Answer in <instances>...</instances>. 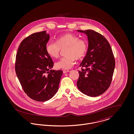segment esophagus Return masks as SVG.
<instances>
[{
  "mask_svg": "<svg viewBox=\"0 0 134 134\" xmlns=\"http://www.w3.org/2000/svg\"><path fill=\"white\" fill-rule=\"evenodd\" d=\"M70 72V71L68 70H66V69H65V70H63V73H67V72Z\"/></svg>",
  "mask_w": 134,
  "mask_h": 134,
  "instance_id": "esophagus-1",
  "label": "esophagus"
}]
</instances>
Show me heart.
<instances>
[{
	"instance_id": "obj_1",
	"label": "heart",
	"mask_w": 134,
	"mask_h": 134,
	"mask_svg": "<svg viewBox=\"0 0 134 134\" xmlns=\"http://www.w3.org/2000/svg\"><path fill=\"white\" fill-rule=\"evenodd\" d=\"M64 49L66 56L59 60L55 66L57 69L67 70L73 66L75 59L79 60L84 57L88 49V44L76 35L67 33L58 37L56 43H48L45 47L46 53L52 58H57L60 50Z\"/></svg>"
}]
</instances>
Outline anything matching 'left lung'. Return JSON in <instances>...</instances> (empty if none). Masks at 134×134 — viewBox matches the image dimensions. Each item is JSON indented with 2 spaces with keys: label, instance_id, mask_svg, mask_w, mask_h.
Segmentation results:
<instances>
[{
  "label": "left lung",
  "instance_id": "left-lung-1",
  "mask_svg": "<svg viewBox=\"0 0 134 134\" xmlns=\"http://www.w3.org/2000/svg\"><path fill=\"white\" fill-rule=\"evenodd\" d=\"M77 31L86 34L88 41L87 53L79 65L82 69L79 71L77 87L87 96H100L111 82L115 67L113 51L108 40L100 34L91 30Z\"/></svg>",
  "mask_w": 134,
  "mask_h": 134
}]
</instances>
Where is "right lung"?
<instances>
[{
	"label": "right lung",
	"mask_w": 134,
	"mask_h": 134,
	"mask_svg": "<svg viewBox=\"0 0 134 134\" xmlns=\"http://www.w3.org/2000/svg\"><path fill=\"white\" fill-rule=\"evenodd\" d=\"M49 38L46 31L32 34L21 42L16 55L19 82L27 96L38 102L48 100L56 93L63 74L51 70L54 63L45 50Z\"/></svg>",
	"instance_id": "right-lung-1"
}]
</instances>
